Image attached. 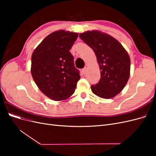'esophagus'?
<instances>
[{
	"label": "esophagus",
	"mask_w": 156,
	"mask_h": 156,
	"mask_svg": "<svg viewBox=\"0 0 156 156\" xmlns=\"http://www.w3.org/2000/svg\"><path fill=\"white\" fill-rule=\"evenodd\" d=\"M87 68L85 67V68H84L82 69V72H83L84 73H85L86 72H87Z\"/></svg>",
	"instance_id": "esophagus-1"
}]
</instances>
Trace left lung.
Instances as JSON below:
<instances>
[{
  "label": "left lung",
  "mask_w": 156,
  "mask_h": 156,
  "mask_svg": "<svg viewBox=\"0 0 156 156\" xmlns=\"http://www.w3.org/2000/svg\"><path fill=\"white\" fill-rule=\"evenodd\" d=\"M84 43L93 49L101 70V78L91 90L104 99L114 98L124 89L130 75V58L124 47L111 36L99 30L79 34Z\"/></svg>",
  "instance_id": "8db88e82"
}]
</instances>
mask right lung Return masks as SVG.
<instances>
[{"label": "right lung", "mask_w": 156, "mask_h": 156, "mask_svg": "<svg viewBox=\"0 0 156 156\" xmlns=\"http://www.w3.org/2000/svg\"><path fill=\"white\" fill-rule=\"evenodd\" d=\"M77 37V32L55 31L45 37L32 53L33 79L41 92L54 101L72 96L81 77L69 52Z\"/></svg>", "instance_id": "1"}]
</instances>
